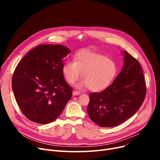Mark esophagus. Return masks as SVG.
<instances>
[{"instance_id":"1","label":"esophagus","mask_w":160,"mask_h":160,"mask_svg":"<svg viewBox=\"0 0 160 160\" xmlns=\"http://www.w3.org/2000/svg\"><path fill=\"white\" fill-rule=\"evenodd\" d=\"M81 94V92L77 91H72V95H79Z\"/></svg>"}]
</instances>
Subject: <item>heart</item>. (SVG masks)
Masks as SVG:
<instances>
[{"label": "heart", "instance_id": "1", "mask_svg": "<svg viewBox=\"0 0 160 160\" xmlns=\"http://www.w3.org/2000/svg\"><path fill=\"white\" fill-rule=\"evenodd\" d=\"M117 65L113 59L88 50H82L74 57V61L66 62L62 72L67 82L72 84L81 77L83 79L78 88H89L98 92L104 90L113 81L117 73Z\"/></svg>", "mask_w": 160, "mask_h": 160}]
</instances>
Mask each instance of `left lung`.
Returning a JSON list of instances; mask_svg holds the SVG:
<instances>
[{"instance_id":"8db88e82","label":"left lung","mask_w":160,"mask_h":160,"mask_svg":"<svg viewBox=\"0 0 160 160\" xmlns=\"http://www.w3.org/2000/svg\"><path fill=\"white\" fill-rule=\"evenodd\" d=\"M122 71L112 84L100 93L89 94L88 113L101 127H114L133 115L146 95L145 77L136 59L127 51Z\"/></svg>"}]
</instances>
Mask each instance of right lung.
Here are the masks:
<instances>
[{"label":"right lung","mask_w":160,"mask_h":160,"mask_svg":"<svg viewBox=\"0 0 160 160\" xmlns=\"http://www.w3.org/2000/svg\"><path fill=\"white\" fill-rule=\"evenodd\" d=\"M70 50L61 45H41L19 62L12 89L22 113L36 123L48 124L60 115L72 89L64 79L63 58Z\"/></svg>","instance_id":"right-lung-1"}]
</instances>
